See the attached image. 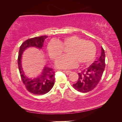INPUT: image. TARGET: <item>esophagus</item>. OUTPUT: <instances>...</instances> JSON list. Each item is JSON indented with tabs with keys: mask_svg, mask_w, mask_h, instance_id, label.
I'll return each instance as SVG.
<instances>
[{
	"mask_svg": "<svg viewBox=\"0 0 122 122\" xmlns=\"http://www.w3.org/2000/svg\"><path fill=\"white\" fill-rule=\"evenodd\" d=\"M63 71L65 72L66 74H69L70 73H71V71Z\"/></svg>",
	"mask_w": 122,
	"mask_h": 122,
	"instance_id": "obj_1",
	"label": "esophagus"
}]
</instances>
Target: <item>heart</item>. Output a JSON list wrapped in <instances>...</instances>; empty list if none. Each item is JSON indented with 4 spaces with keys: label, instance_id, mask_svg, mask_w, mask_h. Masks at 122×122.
<instances>
[{
    "label": "heart",
    "instance_id": "1",
    "mask_svg": "<svg viewBox=\"0 0 122 122\" xmlns=\"http://www.w3.org/2000/svg\"><path fill=\"white\" fill-rule=\"evenodd\" d=\"M67 54L60 56L55 61L57 67L70 69L80 65H87L95 58L97 48L90 41L76 36H66L58 40H51L47 46V51L51 59L55 60L67 48Z\"/></svg>",
    "mask_w": 122,
    "mask_h": 122
}]
</instances>
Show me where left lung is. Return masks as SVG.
I'll list each match as a JSON object with an SVG mask.
<instances>
[{
  "label": "left lung",
  "instance_id": "8db88e82",
  "mask_svg": "<svg viewBox=\"0 0 122 122\" xmlns=\"http://www.w3.org/2000/svg\"><path fill=\"white\" fill-rule=\"evenodd\" d=\"M105 52L101 48V54L97 61H94L89 67L78 73V79L73 87L81 92H87L93 90L97 85L102 77L105 68Z\"/></svg>",
  "mask_w": 122,
  "mask_h": 122
}]
</instances>
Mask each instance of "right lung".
<instances>
[{"mask_svg": "<svg viewBox=\"0 0 122 122\" xmlns=\"http://www.w3.org/2000/svg\"><path fill=\"white\" fill-rule=\"evenodd\" d=\"M47 36L34 37L22 43L20 47L18 58V68L22 82L29 92L35 95H44L48 92L53 88L55 82V72L50 67H45L41 74L34 78H28L25 75L21 66L22 55L24 51L29 47H36L41 49Z\"/></svg>", "mask_w": 122, "mask_h": 122, "instance_id": "1", "label": "right lung"}]
</instances>
